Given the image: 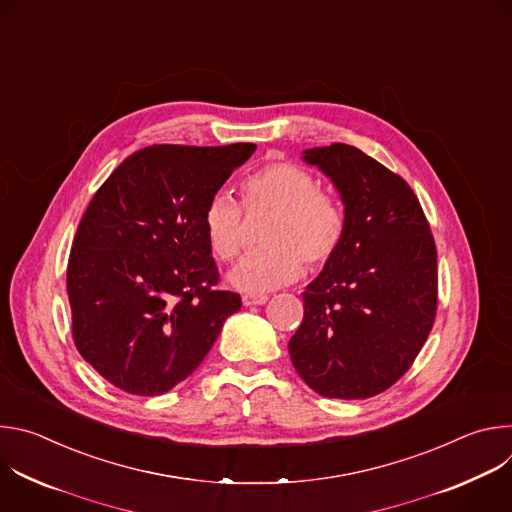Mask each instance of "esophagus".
Instances as JSON below:
<instances>
[{"label": "esophagus", "instance_id": "34e87169", "mask_svg": "<svg viewBox=\"0 0 512 512\" xmlns=\"http://www.w3.org/2000/svg\"><path fill=\"white\" fill-rule=\"evenodd\" d=\"M269 298L267 296H263V294H247V296H243V306H263L265 302H267Z\"/></svg>", "mask_w": 512, "mask_h": 512}]
</instances>
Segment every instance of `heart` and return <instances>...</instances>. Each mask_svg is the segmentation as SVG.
Returning <instances> with one entry per match:
<instances>
[{"mask_svg": "<svg viewBox=\"0 0 512 512\" xmlns=\"http://www.w3.org/2000/svg\"><path fill=\"white\" fill-rule=\"evenodd\" d=\"M249 210H271L261 251L251 253L231 273L229 283L245 294L281 287L310 269L326 265L340 249L346 216L340 202L318 190L310 172L277 162L253 172L243 182ZM204 233L210 251L221 261H235L245 245L241 206L229 194H216L204 210Z\"/></svg>", "mask_w": 512, "mask_h": 512, "instance_id": "heart-1", "label": "heart"}]
</instances>
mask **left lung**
I'll return each mask as SVG.
<instances>
[{
  "label": "left lung",
  "mask_w": 512,
  "mask_h": 512,
  "mask_svg": "<svg viewBox=\"0 0 512 512\" xmlns=\"http://www.w3.org/2000/svg\"><path fill=\"white\" fill-rule=\"evenodd\" d=\"M340 194L338 253L306 287L304 320L287 348L322 397L369 399L413 364L437 310V253L409 184L354 145L304 150Z\"/></svg>",
  "instance_id": "obj_1"
}]
</instances>
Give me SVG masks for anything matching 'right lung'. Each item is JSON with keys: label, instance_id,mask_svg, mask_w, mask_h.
I'll use <instances>...</instances> for the list:
<instances>
[{"label": "right lung", "instance_id": "add662e5", "mask_svg": "<svg viewBox=\"0 0 512 512\" xmlns=\"http://www.w3.org/2000/svg\"><path fill=\"white\" fill-rule=\"evenodd\" d=\"M257 145H152L93 196L66 269L72 338L91 367L131 395H162L190 377L241 310L214 289L204 210Z\"/></svg>", "mask_w": 512, "mask_h": 512}]
</instances>
